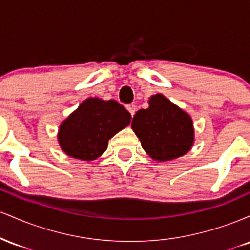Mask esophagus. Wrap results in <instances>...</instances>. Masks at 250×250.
Segmentation results:
<instances>
[{
  "label": "esophagus",
  "instance_id": "1",
  "mask_svg": "<svg viewBox=\"0 0 250 250\" xmlns=\"http://www.w3.org/2000/svg\"><path fill=\"white\" fill-rule=\"evenodd\" d=\"M127 109L129 113H130V115L134 116L135 111H136V105H135L134 103H131V104H127Z\"/></svg>",
  "mask_w": 250,
  "mask_h": 250
}]
</instances>
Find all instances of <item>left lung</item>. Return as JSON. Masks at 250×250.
Wrapping results in <instances>:
<instances>
[{
    "label": "left lung",
    "instance_id": "obj_1",
    "mask_svg": "<svg viewBox=\"0 0 250 250\" xmlns=\"http://www.w3.org/2000/svg\"><path fill=\"white\" fill-rule=\"evenodd\" d=\"M131 128L142 148L157 161H169L188 153L194 142L193 121L161 94L149 100V108L137 111Z\"/></svg>",
    "mask_w": 250,
    "mask_h": 250
}]
</instances>
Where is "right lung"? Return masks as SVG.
Listing matches in <instances>:
<instances>
[{"instance_id": "right-lung-1", "label": "right lung", "mask_w": 250, "mask_h": 250, "mask_svg": "<svg viewBox=\"0 0 250 250\" xmlns=\"http://www.w3.org/2000/svg\"><path fill=\"white\" fill-rule=\"evenodd\" d=\"M130 120L129 111L119 102L90 97L62 122L60 146L74 159L91 161L104 153L109 139L127 127Z\"/></svg>"}]
</instances>
